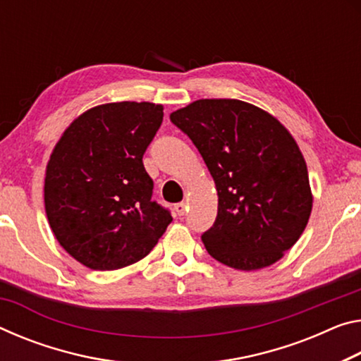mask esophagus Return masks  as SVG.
Instances as JSON below:
<instances>
[{
	"instance_id": "esophagus-1",
	"label": "esophagus",
	"mask_w": 361,
	"mask_h": 361,
	"mask_svg": "<svg viewBox=\"0 0 361 361\" xmlns=\"http://www.w3.org/2000/svg\"><path fill=\"white\" fill-rule=\"evenodd\" d=\"M175 210H176V214H178L180 216H183L186 214V204L185 202H178L175 205Z\"/></svg>"
}]
</instances>
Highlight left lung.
Wrapping results in <instances>:
<instances>
[{
	"instance_id": "left-lung-1",
	"label": "left lung",
	"mask_w": 361,
	"mask_h": 361,
	"mask_svg": "<svg viewBox=\"0 0 361 361\" xmlns=\"http://www.w3.org/2000/svg\"><path fill=\"white\" fill-rule=\"evenodd\" d=\"M215 181L219 212L202 234L207 252L236 270L278 262L312 214L305 159L270 114L239 99H199L170 114Z\"/></svg>"
}]
</instances>
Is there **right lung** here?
Instances as JSON below:
<instances>
[{
	"mask_svg": "<svg viewBox=\"0 0 361 361\" xmlns=\"http://www.w3.org/2000/svg\"><path fill=\"white\" fill-rule=\"evenodd\" d=\"M162 118L160 104L109 102L73 120L54 146L44 178L49 226L67 254L91 270L145 259L170 225L142 165Z\"/></svg>",
	"mask_w": 361,
	"mask_h": 361,
	"instance_id": "add662e5",
	"label": "right lung"
}]
</instances>
